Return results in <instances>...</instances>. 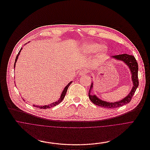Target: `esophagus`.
Instances as JSON below:
<instances>
[{
    "instance_id": "esophagus-1",
    "label": "esophagus",
    "mask_w": 150,
    "mask_h": 150,
    "mask_svg": "<svg viewBox=\"0 0 150 150\" xmlns=\"http://www.w3.org/2000/svg\"><path fill=\"white\" fill-rule=\"evenodd\" d=\"M86 74H87V71L86 70H83L80 71L79 73V74L80 76H85Z\"/></svg>"
}]
</instances>
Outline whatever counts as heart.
I'll return each instance as SVG.
<instances>
[{
  "mask_svg": "<svg viewBox=\"0 0 150 150\" xmlns=\"http://www.w3.org/2000/svg\"><path fill=\"white\" fill-rule=\"evenodd\" d=\"M84 48L87 52L89 54L95 53L98 51L99 56L102 55L107 50L106 46H101L97 43H87L84 45Z\"/></svg>",
  "mask_w": 150,
  "mask_h": 150,
  "instance_id": "b5f03b06",
  "label": "heart"
}]
</instances>
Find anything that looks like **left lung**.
I'll return each instance as SVG.
<instances>
[{"label": "left lung", "mask_w": 150, "mask_h": 150, "mask_svg": "<svg viewBox=\"0 0 150 150\" xmlns=\"http://www.w3.org/2000/svg\"><path fill=\"white\" fill-rule=\"evenodd\" d=\"M113 58H116L118 60H121L124 62L129 68L131 72L132 73V80L133 81V87L131 90V92L129 95L123 99L121 100H119L116 102H107L105 101L101 100L98 98H97L95 95H92L91 94V91L93 88V83H91V88H90V91L88 93V98L91 99V100L96 105L103 107L108 109H113L116 108L118 107H120L124 105H126L129 103L132 99V96H134L136 90L139 85V80L138 77V66L137 62L135 58L131 55H128L127 54H119L112 56Z\"/></svg>", "instance_id": "obj_1"}]
</instances>
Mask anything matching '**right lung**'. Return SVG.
<instances>
[{
  "label": "right lung",
  "mask_w": 150,
  "mask_h": 150,
  "mask_svg": "<svg viewBox=\"0 0 150 150\" xmlns=\"http://www.w3.org/2000/svg\"><path fill=\"white\" fill-rule=\"evenodd\" d=\"M21 50H22V48H21V50H20V51H19V52H18V55H16V59H15V63H14V68H15V64H16V61H17V59H18V56H19V54H20V52H21ZM72 82L73 81H71V82H70L67 85V86L64 88V91H63V92H62V95H61V97H60V98H59V99L57 101V102H55V103H51V104H50V105H45V106H36V105H33L34 107H37V108H40V109H48V108H51V107H53V106H56L57 105H58V103H60L63 100V99L64 98V97H65V95H66V92H67V89H68V88H69V86L72 83Z\"/></svg>",
  "instance_id": "obj_1"
}]
</instances>
